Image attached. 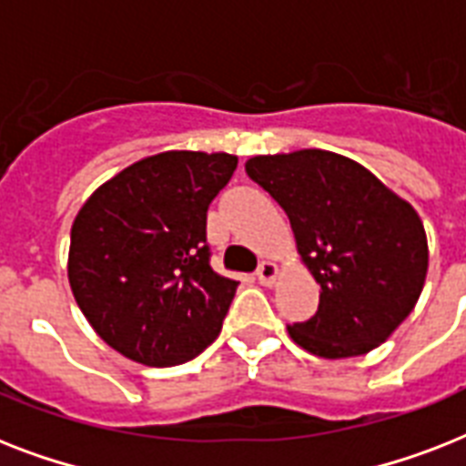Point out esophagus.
I'll list each match as a JSON object with an SVG mask.
<instances>
[{
	"instance_id": "1",
	"label": "esophagus",
	"mask_w": 466,
	"mask_h": 466,
	"mask_svg": "<svg viewBox=\"0 0 466 466\" xmlns=\"http://www.w3.org/2000/svg\"><path fill=\"white\" fill-rule=\"evenodd\" d=\"M256 278L261 285H273L278 278V266L270 261H263L258 268H256Z\"/></svg>"
}]
</instances>
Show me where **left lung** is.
<instances>
[{
  "mask_svg": "<svg viewBox=\"0 0 466 466\" xmlns=\"http://www.w3.org/2000/svg\"><path fill=\"white\" fill-rule=\"evenodd\" d=\"M247 174L290 218L321 285L317 314L288 326L292 340L321 358H353L390 339L426 283V229L411 205L324 149L254 157Z\"/></svg>",
  "mask_w": 466,
  "mask_h": 466,
  "instance_id": "8db88e82",
  "label": "left lung"
}]
</instances>
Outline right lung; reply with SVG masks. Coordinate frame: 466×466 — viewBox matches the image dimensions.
Masks as SVG:
<instances>
[{"mask_svg": "<svg viewBox=\"0 0 466 466\" xmlns=\"http://www.w3.org/2000/svg\"><path fill=\"white\" fill-rule=\"evenodd\" d=\"M234 168L225 152H161L113 176L76 215V305L130 360L178 365L219 336L239 283L212 270L208 208Z\"/></svg>", "mask_w": 466, "mask_h": 466, "instance_id": "add662e5", "label": "right lung"}]
</instances>
